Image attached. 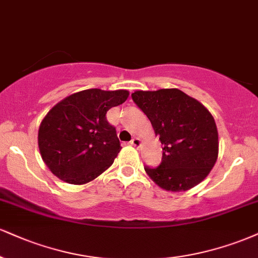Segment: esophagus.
<instances>
[{
	"mask_svg": "<svg viewBox=\"0 0 258 258\" xmlns=\"http://www.w3.org/2000/svg\"><path fill=\"white\" fill-rule=\"evenodd\" d=\"M131 145H133V147H136V148H139V147H141V139L135 137L131 141Z\"/></svg>",
	"mask_w": 258,
	"mask_h": 258,
	"instance_id": "1",
	"label": "esophagus"
}]
</instances>
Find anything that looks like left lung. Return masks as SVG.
I'll use <instances>...</instances> for the list:
<instances>
[{
    "label": "left lung",
    "instance_id": "obj_1",
    "mask_svg": "<svg viewBox=\"0 0 258 258\" xmlns=\"http://www.w3.org/2000/svg\"><path fill=\"white\" fill-rule=\"evenodd\" d=\"M132 99L163 145L160 166L144 167L148 175L172 192L190 190L203 181L219 154L218 128L209 110L178 89L136 91Z\"/></svg>",
    "mask_w": 258,
    "mask_h": 258
}]
</instances>
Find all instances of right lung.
Wrapping results in <instances>:
<instances>
[{
  "mask_svg": "<svg viewBox=\"0 0 258 258\" xmlns=\"http://www.w3.org/2000/svg\"><path fill=\"white\" fill-rule=\"evenodd\" d=\"M127 97L126 90H83L49 110L39 126L38 147L52 174L83 185L109 168L121 147L105 114Z\"/></svg>",
  "mask_w": 258,
  "mask_h": 258,
  "instance_id": "obj_1",
  "label": "right lung"
}]
</instances>
